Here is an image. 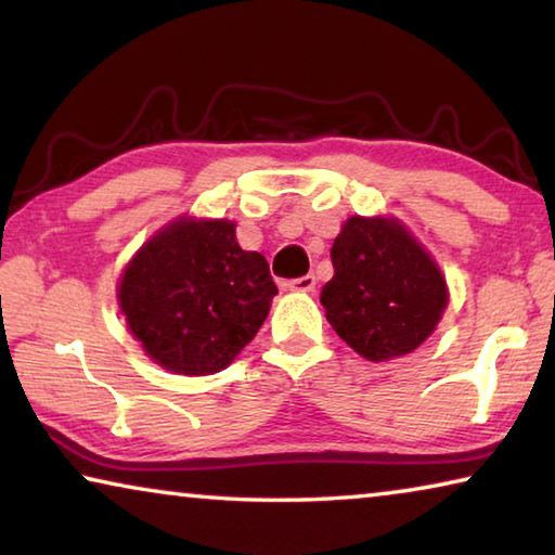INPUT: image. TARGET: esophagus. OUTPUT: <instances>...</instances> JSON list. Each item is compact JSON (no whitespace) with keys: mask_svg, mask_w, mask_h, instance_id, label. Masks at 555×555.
<instances>
[{"mask_svg":"<svg viewBox=\"0 0 555 555\" xmlns=\"http://www.w3.org/2000/svg\"><path fill=\"white\" fill-rule=\"evenodd\" d=\"M288 288L291 291H300V294H311V291L315 288V276L313 274H306V276H300V279L288 281Z\"/></svg>","mask_w":555,"mask_h":555,"instance_id":"1","label":"esophagus"}]
</instances>
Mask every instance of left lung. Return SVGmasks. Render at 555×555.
Masks as SVG:
<instances>
[{"mask_svg":"<svg viewBox=\"0 0 555 555\" xmlns=\"http://www.w3.org/2000/svg\"><path fill=\"white\" fill-rule=\"evenodd\" d=\"M335 274L321 304L333 331L372 362L424 345L448 308L436 259L391 215L347 218L331 249Z\"/></svg>","mask_w":555,"mask_h":555,"instance_id":"left-lung-1","label":"left lung"}]
</instances>
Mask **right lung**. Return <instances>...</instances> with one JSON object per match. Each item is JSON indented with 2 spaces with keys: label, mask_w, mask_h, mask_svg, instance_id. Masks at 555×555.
Returning a JSON list of instances; mask_svg holds the SVG:
<instances>
[{
  "label": "right lung",
  "mask_w": 555,
  "mask_h": 555,
  "mask_svg": "<svg viewBox=\"0 0 555 555\" xmlns=\"http://www.w3.org/2000/svg\"><path fill=\"white\" fill-rule=\"evenodd\" d=\"M234 228V220L181 215L121 271L119 311L158 367L185 377L220 372L267 321L276 284L267 259L240 247Z\"/></svg>",
  "instance_id": "obj_1"
}]
</instances>
